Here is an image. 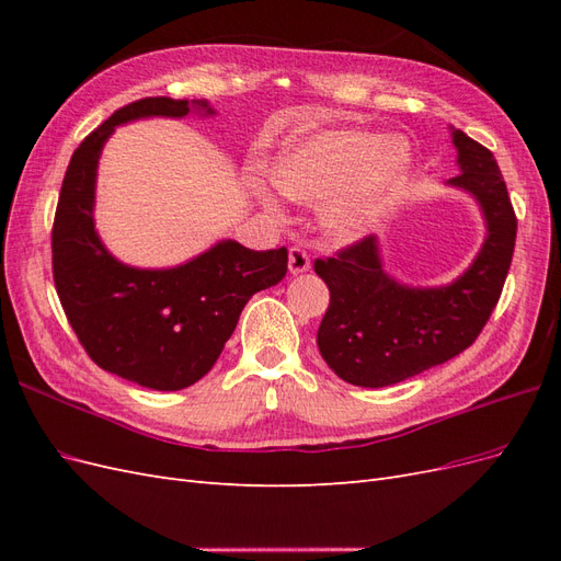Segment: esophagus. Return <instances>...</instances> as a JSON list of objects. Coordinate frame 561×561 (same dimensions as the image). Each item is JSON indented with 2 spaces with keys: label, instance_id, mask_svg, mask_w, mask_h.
<instances>
[{
  "label": "esophagus",
  "instance_id": "esophagus-1",
  "mask_svg": "<svg viewBox=\"0 0 561 561\" xmlns=\"http://www.w3.org/2000/svg\"><path fill=\"white\" fill-rule=\"evenodd\" d=\"M311 268V257L309 252L304 248H290V274H307V271Z\"/></svg>",
  "mask_w": 561,
  "mask_h": 561
}]
</instances>
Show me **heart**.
<instances>
[{
    "mask_svg": "<svg viewBox=\"0 0 561 561\" xmlns=\"http://www.w3.org/2000/svg\"><path fill=\"white\" fill-rule=\"evenodd\" d=\"M412 163V147L398 135L330 128L287 145L271 165V180L287 198L322 203V227L351 243L381 222L410 180ZM254 192L274 206L262 184Z\"/></svg>",
    "mask_w": 561,
    "mask_h": 561,
    "instance_id": "heart-1",
    "label": "heart"
}]
</instances>
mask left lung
<instances>
[{
	"label": "left lung",
	"mask_w": 561,
	"mask_h": 561,
	"mask_svg": "<svg viewBox=\"0 0 561 561\" xmlns=\"http://www.w3.org/2000/svg\"><path fill=\"white\" fill-rule=\"evenodd\" d=\"M461 173L447 184L480 203L484 243L449 285L410 287L390 278L377 236L316 260L330 287V307L318 328V348L339 379L381 388L421 375L466 351L499 304L513 262L517 217L494 154L451 128Z\"/></svg>",
	"instance_id": "1"
}]
</instances>
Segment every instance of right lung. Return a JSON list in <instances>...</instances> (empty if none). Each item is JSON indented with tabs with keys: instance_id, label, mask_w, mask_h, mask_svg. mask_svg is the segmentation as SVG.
Returning a JSON list of instances; mask_svg holds the SVG:
<instances>
[{
	"instance_id": "right-lung-1",
	"label": "right lung",
	"mask_w": 561,
	"mask_h": 561,
	"mask_svg": "<svg viewBox=\"0 0 561 561\" xmlns=\"http://www.w3.org/2000/svg\"><path fill=\"white\" fill-rule=\"evenodd\" d=\"M215 114L206 100L142 98L116 110L77 147L50 233L54 280L91 360L154 390L196 383L222 353L248 299L287 274V250L219 241L173 268H135L112 257L93 222L98 159L116 126L147 116Z\"/></svg>"
}]
</instances>
